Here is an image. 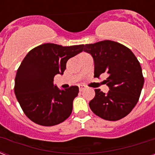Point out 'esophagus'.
<instances>
[{"mask_svg": "<svg viewBox=\"0 0 155 155\" xmlns=\"http://www.w3.org/2000/svg\"><path fill=\"white\" fill-rule=\"evenodd\" d=\"M84 89H85V86L82 85V84L79 85V90H80V91H82L83 90H84Z\"/></svg>", "mask_w": 155, "mask_h": 155, "instance_id": "esophagus-1", "label": "esophagus"}]
</instances>
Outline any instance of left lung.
Here are the masks:
<instances>
[{"label": "left lung", "mask_w": 155, "mask_h": 155, "mask_svg": "<svg viewBox=\"0 0 155 155\" xmlns=\"http://www.w3.org/2000/svg\"><path fill=\"white\" fill-rule=\"evenodd\" d=\"M84 51L93 57L94 77L106 75L104 82L109 87L108 93L94 89L90 109L105 120L125 117L137 103L144 82L138 60L127 46L111 40L84 45Z\"/></svg>", "instance_id": "8db88e82"}]
</instances>
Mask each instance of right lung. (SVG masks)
Here are the masks:
<instances>
[{
	"mask_svg": "<svg viewBox=\"0 0 155 155\" xmlns=\"http://www.w3.org/2000/svg\"><path fill=\"white\" fill-rule=\"evenodd\" d=\"M84 45L63 46L44 43L30 50L19 66L15 94L31 121L45 127L57 125L71 116L78 86L61 90L53 84L56 74H63L71 57L83 51Z\"/></svg>",
	"mask_w": 155,
	"mask_h": 155,
	"instance_id": "add662e5",
	"label": "right lung"
}]
</instances>
